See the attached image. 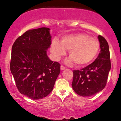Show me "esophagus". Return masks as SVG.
<instances>
[{
	"mask_svg": "<svg viewBox=\"0 0 121 121\" xmlns=\"http://www.w3.org/2000/svg\"><path fill=\"white\" fill-rule=\"evenodd\" d=\"M60 68H61V70H64V69H65V66H62V65H61V67H60Z\"/></svg>",
	"mask_w": 121,
	"mask_h": 121,
	"instance_id": "34e87169",
	"label": "esophagus"
}]
</instances>
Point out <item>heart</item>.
Segmentation results:
<instances>
[{"label": "heart", "mask_w": 121, "mask_h": 121, "mask_svg": "<svg viewBox=\"0 0 121 121\" xmlns=\"http://www.w3.org/2000/svg\"><path fill=\"white\" fill-rule=\"evenodd\" d=\"M99 41L84 33L62 36L60 42L54 39L51 44V52L55 60L59 61L69 50L70 58L65 61L68 65L76 63L80 67L86 66L96 57L99 50Z\"/></svg>", "instance_id": "heart-1"}]
</instances>
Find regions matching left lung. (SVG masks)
I'll return each mask as SVG.
<instances>
[{
	"instance_id": "1",
	"label": "left lung",
	"mask_w": 121,
	"mask_h": 121,
	"mask_svg": "<svg viewBox=\"0 0 121 121\" xmlns=\"http://www.w3.org/2000/svg\"><path fill=\"white\" fill-rule=\"evenodd\" d=\"M101 51L94 61L81 70H73L72 86L74 91L82 97H91L106 86L111 69L109 47L107 41L99 35Z\"/></svg>"
}]
</instances>
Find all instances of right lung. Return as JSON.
Here are the masks:
<instances>
[{"instance_id": "right-lung-1", "label": "right lung", "mask_w": 121, "mask_h": 121, "mask_svg": "<svg viewBox=\"0 0 121 121\" xmlns=\"http://www.w3.org/2000/svg\"><path fill=\"white\" fill-rule=\"evenodd\" d=\"M51 37L48 28L30 30L12 45L10 69L16 87L21 94L32 99L47 97L60 73V64L47 56Z\"/></svg>"}]
</instances>
